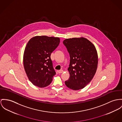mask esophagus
<instances>
[{"label": "esophagus", "mask_w": 122, "mask_h": 122, "mask_svg": "<svg viewBox=\"0 0 122 122\" xmlns=\"http://www.w3.org/2000/svg\"><path fill=\"white\" fill-rule=\"evenodd\" d=\"M57 72H58V73H62L63 72V70H60L58 71Z\"/></svg>", "instance_id": "34e87169"}]
</instances>
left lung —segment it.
Listing matches in <instances>:
<instances>
[{
    "label": "left lung",
    "instance_id": "left-lung-1",
    "mask_svg": "<svg viewBox=\"0 0 122 122\" xmlns=\"http://www.w3.org/2000/svg\"><path fill=\"white\" fill-rule=\"evenodd\" d=\"M63 44L70 56L68 69L70 77L65 84L73 90L82 89L91 81L96 72L98 64L96 49L91 41L83 37L66 39Z\"/></svg>",
    "mask_w": 122,
    "mask_h": 122
}]
</instances>
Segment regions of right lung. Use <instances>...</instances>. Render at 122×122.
Returning <instances> with one entry per match:
<instances>
[{"instance_id": "1", "label": "right lung", "mask_w": 122, "mask_h": 122, "mask_svg": "<svg viewBox=\"0 0 122 122\" xmlns=\"http://www.w3.org/2000/svg\"><path fill=\"white\" fill-rule=\"evenodd\" d=\"M59 43V38L46 36H35L28 41L24 53L23 63L25 73L33 85L43 88L51 83L56 73L51 55Z\"/></svg>"}]
</instances>
